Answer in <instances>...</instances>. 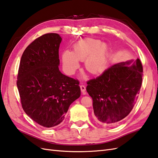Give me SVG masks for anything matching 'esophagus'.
Returning a JSON list of instances; mask_svg holds the SVG:
<instances>
[{"label":"esophagus","mask_w":158,"mask_h":158,"mask_svg":"<svg viewBox=\"0 0 158 158\" xmlns=\"http://www.w3.org/2000/svg\"><path fill=\"white\" fill-rule=\"evenodd\" d=\"M80 88H81V92L83 93V94H85L86 92H85V86L83 85V84H81L80 85Z\"/></svg>","instance_id":"obj_1"}]
</instances>
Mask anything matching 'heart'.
Wrapping results in <instances>:
<instances>
[{"mask_svg": "<svg viewBox=\"0 0 158 158\" xmlns=\"http://www.w3.org/2000/svg\"><path fill=\"white\" fill-rule=\"evenodd\" d=\"M108 48L100 40L87 38L73 46V52L65 50L62 52V60L64 70L73 74L79 67L78 61L85 60V68L92 75L103 72L107 64Z\"/></svg>", "mask_w": 158, "mask_h": 158, "instance_id": "obj_1", "label": "heart"}]
</instances>
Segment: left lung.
Wrapping results in <instances>:
<instances>
[{
  "mask_svg": "<svg viewBox=\"0 0 158 158\" xmlns=\"http://www.w3.org/2000/svg\"><path fill=\"white\" fill-rule=\"evenodd\" d=\"M113 65L96 78L87 82L86 89L93 100L98 123L114 125L129 114L136 103L142 85L143 65L137 59Z\"/></svg>",
  "mask_w": 158,
  "mask_h": 158,
  "instance_id": "obj_1",
  "label": "left lung"
}]
</instances>
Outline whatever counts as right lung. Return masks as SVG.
Segmentation results:
<instances>
[{
    "instance_id": "obj_1",
    "label": "right lung",
    "mask_w": 158,
    "mask_h": 158,
    "mask_svg": "<svg viewBox=\"0 0 158 158\" xmlns=\"http://www.w3.org/2000/svg\"><path fill=\"white\" fill-rule=\"evenodd\" d=\"M61 40L54 33L36 38L22 54L17 74L22 108L33 120L47 128L62 123L81 95L79 80L62 74L58 69Z\"/></svg>"
}]
</instances>
